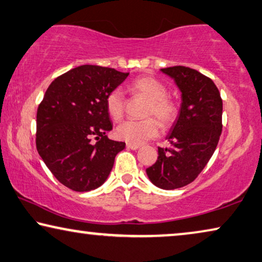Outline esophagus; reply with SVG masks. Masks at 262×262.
Masks as SVG:
<instances>
[{
    "label": "esophagus",
    "instance_id": "34e87169",
    "mask_svg": "<svg viewBox=\"0 0 262 262\" xmlns=\"http://www.w3.org/2000/svg\"><path fill=\"white\" fill-rule=\"evenodd\" d=\"M126 147L127 149H131V150H138L140 145H138V144H132V143H126Z\"/></svg>",
    "mask_w": 262,
    "mask_h": 262
}]
</instances>
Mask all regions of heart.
Listing matches in <instances>:
<instances>
[{
	"label": "heart",
	"instance_id": "heart-1",
	"mask_svg": "<svg viewBox=\"0 0 262 262\" xmlns=\"http://www.w3.org/2000/svg\"><path fill=\"white\" fill-rule=\"evenodd\" d=\"M130 90L136 94H140L149 100L146 108L147 117H156L162 125H169L176 117V106L169 100L168 91L157 79L142 77L130 84ZM106 110L110 117L115 120L122 118L125 111V98L122 91L115 89L106 97ZM159 134V125L156 119L145 120H125L116 127L117 138L132 144H142Z\"/></svg>",
	"mask_w": 262,
	"mask_h": 262
}]
</instances>
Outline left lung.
<instances>
[{
	"mask_svg": "<svg viewBox=\"0 0 262 262\" xmlns=\"http://www.w3.org/2000/svg\"><path fill=\"white\" fill-rule=\"evenodd\" d=\"M181 92V107L157 162L146 169L156 187L172 190L191 183L213 156L222 131V99L214 81L184 66L163 68Z\"/></svg>",
	"mask_w": 262,
	"mask_h": 262,
	"instance_id": "1",
	"label": "left lung"
}]
</instances>
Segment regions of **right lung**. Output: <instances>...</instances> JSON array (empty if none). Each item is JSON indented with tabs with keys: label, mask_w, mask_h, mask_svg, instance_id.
Returning <instances> with one entry per match:
<instances>
[{
	"label": "right lung",
	"mask_w": 262,
	"mask_h": 262,
	"mask_svg": "<svg viewBox=\"0 0 262 262\" xmlns=\"http://www.w3.org/2000/svg\"><path fill=\"white\" fill-rule=\"evenodd\" d=\"M128 73L82 65L56 78L36 113V149L65 187L84 192L99 188L124 142L107 138L112 123L106 97Z\"/></svg>",
	"instance_id": "add662e5"
}]
</instances>
